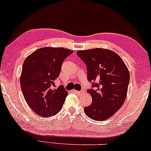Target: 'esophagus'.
I'll return each instance as SVG.
<instances>
[{
    "label": "esophagus",
    "instance_id": "1",
    "mask_svg": "<svg viewBox=\"0 0 151 151\" xmlns=\"http://www.w3.org/2000/svg\"><path fill=\"white\" fill-rule=\"evenodd\" d=\"M73 91L74 92H75V93L78 94H79V95L83 94V91H78V90H73Z\"/></svg>",
    "mask_w": 151,
    "mask_h": 151
}]
</instances>
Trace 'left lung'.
Masks as SVG:
<instances>
[{"label": "left lung", "instance_id": "8db88e82", "mask_svg": "<svg viewBox=\"0 0 151 151\" xmlns=\"http://www.w3.org/2000/svg\"><path fill=\"white\" fill-rule=\"evenodd\" d=\"M77 55L86 65L88 80L95 82L96 90H88L92 101L84 107L85 114L96 121H105L124 105L129 82L128 69L117 53L106 48L78 50Z\"/></svg>", "mask_w": 151, "mask_h": 151}]
</instances>
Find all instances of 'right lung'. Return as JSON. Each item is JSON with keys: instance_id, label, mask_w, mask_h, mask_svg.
I'll return each mask as SVG.
<instances>
[{"instance_id": "1", "label": "right lung", "mask_w": 151, "mask_h": 151, "mask_svg": "<svg viewBox=\"0 0 151 151\" xmlns=\"http://www.w3.org/2000/svg\"><path fill=\"white\" fill-rule=\"evenodd\" d=\"M73 50L61 47H43L27 56L23 64L20 84L26 103L43 117L59 112L68 92L60 86L52 88L64 59Z\"/></svg>"}]
</instances>
